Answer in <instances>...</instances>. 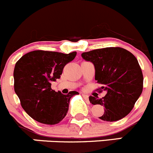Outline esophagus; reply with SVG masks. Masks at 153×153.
<instances>
[{
	"instance_id": "esophagus-1",
	"label": "esophagus",
	"mask_w": 153,
	"mask_h": 153,
	"mask_svg": "<svg viewBox=\"0 0 153 153\" xmlns=\"http://www.w3.org/2000/svg\"><path fill=\"white\" fill-rule=\"evenodd\" d=\"M82 96L84 98V99H86V100H87V99H88L89 96L87 94H85V93H82Z\"/></svg>"
}]
</instances>
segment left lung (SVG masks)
I'll use <instances>...</instances> for the list:
<instances>
[{
    "instance_id": "8db88e82",
    "label": "left lung",
    "mask_w": 153,
    "mask_h": 153,
    "mask_svg": "<svg viewBox=\"0 0 153 153\" xmlns=\"http://www.w3.org/2000/svg\"><path fill=\"white\" fill-rule=\"evenodd\" d=\"M81 56L93 63L95 80L102 85L100 91L107 92L102 99L89 97L91 104L105 108L99 119L114 122L127 116L143 91V76L137 58L120 47L95 49Z\"/></svg>"
}]
</instances>
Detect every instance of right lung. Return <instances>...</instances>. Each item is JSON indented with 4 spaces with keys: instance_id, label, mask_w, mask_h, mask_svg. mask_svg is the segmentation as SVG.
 <instances>
[{
    "instance_id": "obj_1",
    "label": "right lung",
    "mask_w": 153,
    "mask_h": 153,
    "mask_svg": "<svg viewBox=\"0 0 153 153\" xmlns=\"http://www.w3.org/2000/svg\"><path fill=\"white\" fill-rule=\"evenodd\" d=\"M77 52L69 54L42 50L30 51L16 63L14 90L25 112L37 122L59 123L66 117L69 100L76 91L63 95L51 89V83L60 78L64 66Z\"/></svg>"
}]
</instances>
